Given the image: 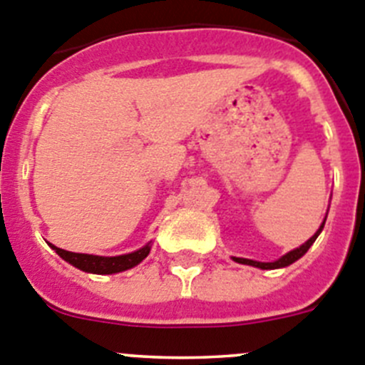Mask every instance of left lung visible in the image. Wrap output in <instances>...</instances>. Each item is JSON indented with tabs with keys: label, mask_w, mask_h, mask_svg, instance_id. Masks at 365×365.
Here are the masks:
<instances>
[{
	"label": "left lung",
	"mask_w": 365,
	"mask_h": 365,
	"mask_svg": "<svg viewBox=\"0 0 365 365\" xmlns=\"http://www.w3.org/2000/svg\"><path fill=\"white\" fill-rule=\"evenodd\" d=\"M324 223L326 222H322L320 229H318L317 232H314L313 236H311L307 242H305L304 245H300V247H297L294 251L287 252L285 256H282L280 260L277 262H255V260H247V258H232L235 262H238V264H245V265H252V267H260V269H278V267H287V265H291L293 262H297L298 258H302V256L307 252V249L311 247V245L314 244V240L318 238V235L322 232V229H324Z\"/></svg>",
	"instance_id": "8db88e82"
}]
</instances>
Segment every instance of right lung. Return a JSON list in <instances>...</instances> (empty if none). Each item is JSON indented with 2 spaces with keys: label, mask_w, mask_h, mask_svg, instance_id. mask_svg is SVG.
<instances>
[{
  "label": "right lung",
  "mask_w": 365,
  "mask_h": 365,
  "mask_svg": "<svg viewBox=\"0 0 365 365\" xmlns=\"http://www.w3.org/2000/svg\"><path fill=\"white\" fill-rule=\"evenodd\" d=\"M51 247L54 249V251L58 252L65 262H68V264H72L74 267L81 269V271L85 272H94V274H113V272L127 271V269L140 264V262H142L150 251L149 245H145V247L138 249V251L134 252H129V255L94 256V255H81V252L65 251V249L56 247V245L52 244Z\"/></svg>",
  "instance_id": "1"
}]
</instances>
